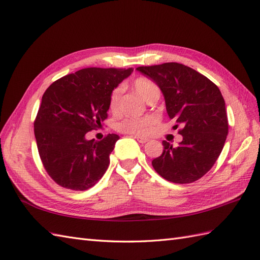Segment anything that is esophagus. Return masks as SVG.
Wrapping results in <instances>:
<instances>
[{
    "instance_id": "34e87169",
    "label": "esophagus",
    "mask_w": 260,
    "mask_h": 260,
    "mask_svg": "<svg viewBox=\"0 0 260 260\" xmlns=\"http://www.w3.org/2000/svg\"><path fill=\"white\" fill-rule=\"evenodd\" d=\"M135 139H137V141L140 142V143H145V142L149 141L148 138H143V137H139V136H135Z\"/></svg>"
}]
</instances>
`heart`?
<instances>
[{
	"mask_svg": "<svg viewBox=\"0 0 260 260\" xmlns=\"http://www.w3.org/2000/svg\"><path fill=\"white\" fill-rule=\"evenodd\" d=\"M132 87L134 89L140 94V96L148 101L152 97L160 96V88L157 87L155 82L152 80L140 77L137 78L134 82H132ZM122 88L116 87L112 90L110 98H109V108L111 111L116 112L119 109L120 98H121ZM154 124H156L155 118H128L124 119L123 121L118 123V130L124 132V134L129 135H138V136H147L153 129Z\"/></svg>",
	"mask_w": 260,
	"mask_h": 260,
	"instance_id": "obj_1",
	"label": "heart"
}]
</instances>
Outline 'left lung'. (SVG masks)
Wrapping results in <instances>:
<instances>
[{
	"instance_id": "8db88e82",
	"label": "left lung",
	"mask_w": 260,
	"mask_h": 260,
	"mask_svg": "<svg viewBox=\"0 0 260 260\" xmlns=\"http://www.w3.org/2000/svg\"><path fill=\"white\" fill-rule=\"evenodd\" d=\"M138 72L153 80L163 93L170 119L182 125L178 147L167 141L152 166L163 179L185 184L212 169L224 148L229 121L218 87L194 69L179 62L142 66Z\"/></svg>"
}]
</instances>
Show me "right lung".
<instances>
[{
  "label": "right lung",
  "instance_id": "right-lung-1",
  "mask_svg": "<svg viewBox=\"0 0 260 260\" xmlns=\"http://www.w3.org/2000/svg\"><path fill=\"white\" fill-rule=\"evenodd\" d=\"M134 68L80 69L50 85L42 97L34 134L44 168L62 187L90 188L103 178L119 136L87 139L107 118L112 90Z\"/></svg>",
  "mask_w": 260,
  "mask_h": 260
}]
</instances>
